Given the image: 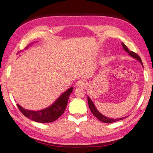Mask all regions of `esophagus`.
<instances>
[{
    "mask_svg": "<svg viewBox=\"0 0 153 153\" xmlns=\"http://www.w3.org/2000/svg\"><path fill=\"white\" fill-rule=\"evenodd\" d=\"M85 85H86V82H85L84 79L78 80V81L76 82L77 87H83V86H84Z\"/></svg>",
    "mask_w": 153,
    "mask_h": 153,
    "instance_id": "obj_1",
    "label": "esophagus"
}]
</instances>
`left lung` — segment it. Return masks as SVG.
<instances>
[{
    "mask_svg": "<svg viewBox=\"0 0 153 153\" xmlns=\"http://www.w3.org/2000/svg\"><path fill=\"white\" fill-rule=\"evenodd\" d=\"M122 46H123V48L124 50H125L127 53H129V55L132 56V57L136 59L137 60H138L140 63L142 64V60L140 56L137 55L136 53H134L133 51H130L129 52L128 48L127 46L124 45L123 43H122ZM88 106H89V108L90 111H91V112L92 113L93 115H94L96 117H97L98 120H99L100 121H102V122H104V123H111L113 122H115V121H120V120H123V118L125 117H123V118H120V119H111V118H108L105 117V116L102 115L101 113H100L98 111H97V108H96L95 106L93 104V102H92V100L90 98L88 97Z\"/></svg>",
    "mask_w": 153,
    "mask_h": 153,
    "instance_id": "8db88e82",
    "label": "left lung"
}]
</instances>
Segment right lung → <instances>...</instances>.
Wrapping results in <instances>:
<instances>
[{
    "instance_id": "right-lung-1",
    "label": "right lung",
    "mask_w": 153,
    "mask_h": 153,
    "mask_svg": "<svg viewBox=\"0 0 153 153\" xmlns=\"http://www.w3.org/2000/svg\"><path fill=\"white\" fill-rule=\"evenodd\" d=\"M72 90L73 87H71L66 92L63 93L51 106L41 111H29L25 109L18 104H17V106L23 115L32 120L39 123H51L57 120L64 113Z\"/></svg>"
}]
</instances>
